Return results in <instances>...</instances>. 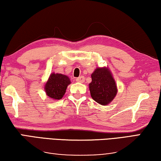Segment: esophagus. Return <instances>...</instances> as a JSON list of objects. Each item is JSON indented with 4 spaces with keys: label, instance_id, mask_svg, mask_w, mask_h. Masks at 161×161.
<instances>
[{
    "label": "esophagus",
    "instance_id": "esophagus-1",
    "mask_svg": "<svg viewBox=\"0 0 161 161\" xmlns=\"http://www.w3.org/2000/svg\"><path fill=\"white\" fill-rule=\"evenodd\" d=\"M75 80L78 83H83L84 81H85V78H84V76H80V77L76 78Z\"/></svg>",
    "mask_w": 161,
    "mask_h": 161
}]
</instances>
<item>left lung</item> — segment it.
Returning a JSON list of instances; mask_svg holds the SVG:
<instances>
[{"mask_svg": "<svg viewBox=\"0 0 161 161\" xmlns=\"http://www.w3.org/2000/svg\"><path fill=\"white\" fill-rule=\"evenodd\" d=\"M91 78L89 89L92 98L101 105L108 104L117 93L116 85L110 70L98 68L92 73Z\"/></svg>", "mask_w": 161, "mask_h": 161, "instance_id": "obj_1", "label": "left lung"}]
</instances>
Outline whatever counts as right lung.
Returning a JSON list of instances; mask_svg holds the SVG:
<instances>
[{"mask_svg": "<svg viewBox=\"0 0 161 161\" xmlns=\"http://www.w3.org/2000/svg\"><path fill=\"white\" fill-rule=\"evenodd\" d=\"M70 83V80L68 76L52 73L45 86L47 96L54 100L61 99Z\"/></svg>", "mask_w": 161, "mask_h": 161, "instance_id": "obj_1", "label": "right lung"}]
</instances>
